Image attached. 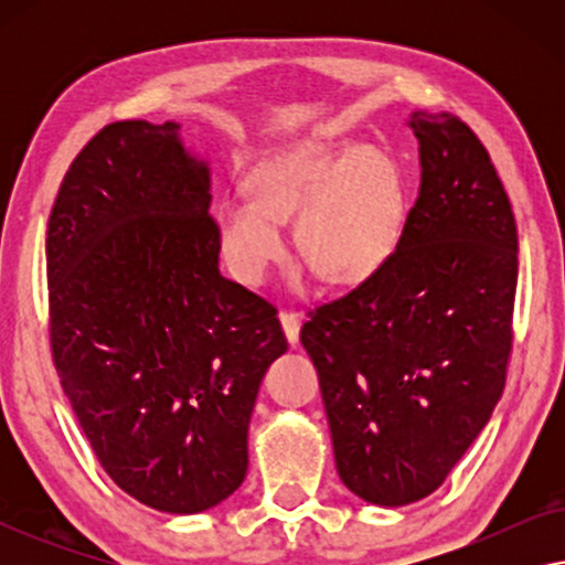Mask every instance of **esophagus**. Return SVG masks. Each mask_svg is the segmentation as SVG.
<instances>
[{"label": "esophagus", "instance_id": "esophagus-1", "mask_svg": "<svg viewBox=\"0 0 565 565\" xmlns=\"http://www.w3.org/2000/svg\"><path fill=\"white\" fill-rule=\"evenodd\" d=\"M280 323H282V331H285V337H288L290 347H296L298 337H300V316L292 311H280Z\"/></svg>", "mask_w": 565, "mask_h": 565}]
</instances>
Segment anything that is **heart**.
Returning <instances> with one entry per match:
<instances>
[{
	"mask_svg": "<svg viewBox=\"0 0 565 565\" xmlns=\"http://www.w3.org/2000/svg\"><path fill=\"white\" fill-rule=\"evenodd\" d=\"M249 195L223 198L215 238L238 280L257 285L288 252L280 221L298 218V246L327 282L375 275L404 231V184L385 151L360 143H313L259 164Z\"/></svg>",
	"mask_w": 565,
	"mask_h": 565,
	"instance_id": "b5f03b06",
	"label": "heart"
}]
</instances>
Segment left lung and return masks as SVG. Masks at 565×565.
Returning a JSON list of instances; mask_svg holds the SVG:
<instances>
[{
    "mask_svg": "<svg viewBox=\"0 0 565 565\" xmlns=\"http://www.w3.org/2000/svg\"><path fill=\"white\" fill-rule=\"evenodd\" d=\"M422 188L391 259L300 329L337 473L404 507L437 491L507 381L516 223L489 151L452 113L414 110Z\"/></svg>",
    "mask_w": 565,
    "mask_h": 565,
    "instance_id": "obj_1",
    "label": "left lung"
}]
</instances>
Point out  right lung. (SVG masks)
<instances>
[{"label": "right lung", "mask_w": 565, "mask_h": 565, "mask_svg": "<svg viewBox=\"0 0 565 565\" xmlns=\"http://www.w3.org/2000/svg\"><path fill=\"white\" fill-rule=\"evenodd\" d=\"M180 122L105 126L72 161L49 218L51 350L99 466L167 514L242 486L277 311L218 269L211 167Z\"/></svg>", "instance_id": "add662e5"}]
</instances>
